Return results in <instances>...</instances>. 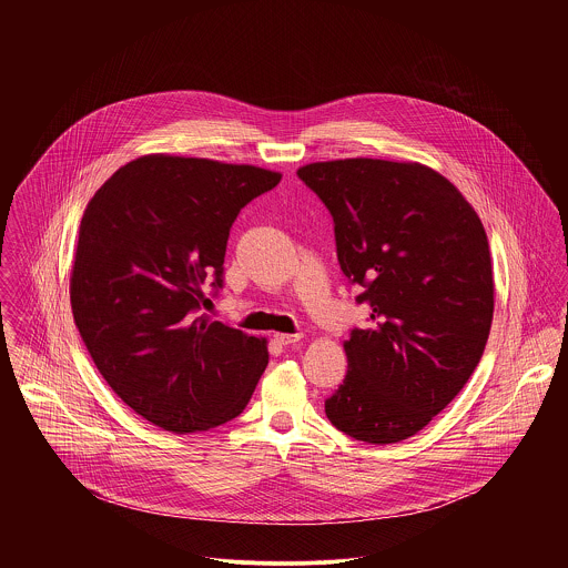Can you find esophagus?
<instances>
[{"label":"esophagus","instance_id":"34e87169","mask_svg":"<svg viewBox=\"0 0 568 568\" xmlns=\"http://www.w3.org/2000/svg\"><path fill=\"white\" fill-rule=\"evenodd\" d=\"M275 341H277L280 345H293V343L302 341V334H284V332H277V334H275Z\"/></svg>","mask_w":568,"mask_h":568}]
</instances>
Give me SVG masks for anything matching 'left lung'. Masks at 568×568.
Returning a JSON list of instances; mask_svg holds the SVG:
<instances>
[{
  "label": "left lung",
  "mask_w": 568,
  "mask_h": 568,
  "mask_svg": "<svg viewBox=\"0 0 568 568\" xmlns=\"http://www.w3.org/2000/svg\"><path fill=\"white\" fill-rule=\"evenodd\" d=\"M297 174L329 210L341 271L372 308L343 343L347 374L325 415L354 439L403 442L453 403L484 356L494 315L486 230L422 163L356 158Z\"/></svg>",
  "instance_id": "obj_1"
}]
</instances>
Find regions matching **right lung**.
<instances>
[{"label": "right lung", "mask_w": 568, "mask_h": 568, "mask_svg": "<svg viewBox=\"0 0 568 568\" xmlns=\"http://www.w3.org/2000/svg\"><path fill=\"white\" fill-rule=\"evenodd\" d=\"M282 174L257 165L144 155L87 203L70 277L82 341L124 405L170 433L243 413L266 338L199 315L223 286L230 230Z\"/></svg>", "instance_id": "1"}]
</instances>
